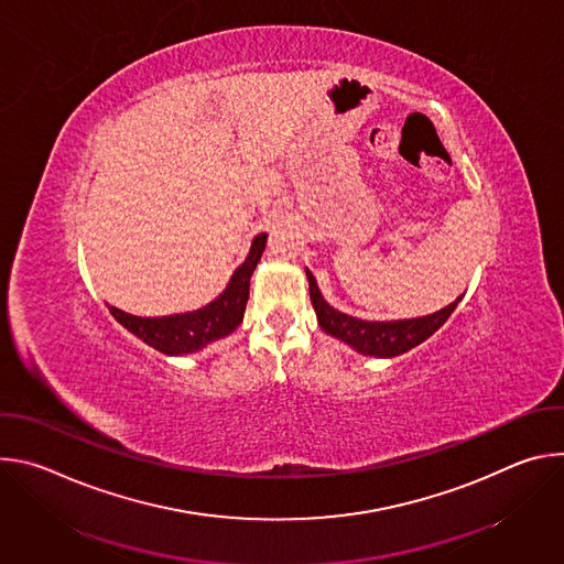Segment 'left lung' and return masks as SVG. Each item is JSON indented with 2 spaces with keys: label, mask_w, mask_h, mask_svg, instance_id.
I'll return each mask as SVG.
<instances>
[{
  "label": "left lung",
  "mask_w": 564,
  "mask_h": 564,
  "mask_svg": "<svg viewBox=\"0 0 564 564\" xmlns=\"http://www.w3.org/2000/svg\"><path fill=\"white\" fill-rule=\"evenodd\" d=\"M305 276L310 283V301L316 312L321 330L344 341L359 355L377 357V359H390L397 355H404L415 346H420L422 341H426L433 333H437L446 324V318L453 314V310L462 301V296H457L446 307L426 316L397 318V321H364L335 310L324 299V294H321L316 279L307 268H305Z\"/></svg>",
  "instance_id": "8db88e82"
}]
</instances>
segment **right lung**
I'll list each match as a JSON object with an SVG mask.
<instances>
[{
  "mask_svg": "<svg viewBox=\"0 0 564 564\" xmlns=\"http://www.w3.org/2000/svg\"><path fill=\"white\" fill-rule=\"evenodd\" d=\"M265 240L268 234L254 236L248 259L234 270L227 288L198 310L167 316H135L109 305V312L122 328L158 352L172 357L198 352L205 346L231 335L243 321L250 296V279L261 261Z\"/></svg>",
  "mask_w": 564,
  "mask_h": 564,
  "instance_id": "add662e5",
  "label": "right lung"
}]
</instances>
